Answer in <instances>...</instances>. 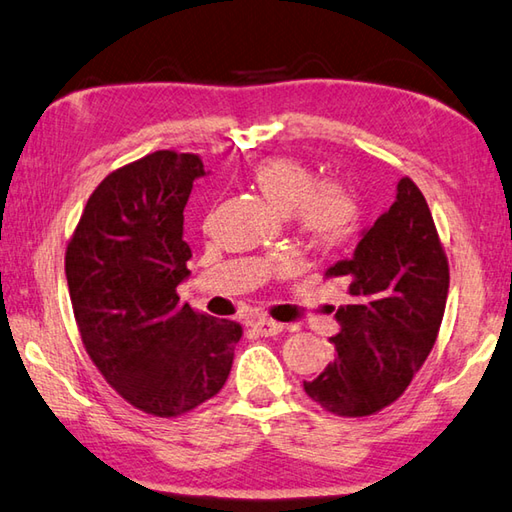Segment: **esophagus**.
Wrapping results in <instances>:
<instances>
[{
	"label": "esophagus",
	"mask_w": 512,
	"mask_h": 512,
	"mask_svg": "<svg viewBox=\"0 0 512 512\" xmlns=\"http://www.w3.org/2000/svg\"><path fill=\"white\" fill-rule=\"evenodd\" d=\"M255 331L259 333V336H277V333H282L284 331V324H280V322H275V320H271V318H257L255 320Z\"/></svg>",
	"instance_id": "1"
}]
</instances>
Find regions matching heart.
Returning <instances> with one entry per match:
<instances>
[{
  "mask_svg": "<svg viewBox=\"0 0 512 512\" xmlns=\"http://www.w3.org/2000/svg\"><path fill=\"white\" fill-rule=\"evenodd\" d=\"M253 183L280 215H293L297 232L311 248L333 250L356 235V197L340 183H315L302 161L291 156L264 159L255 165Z\"/></svg>",
  "mask_w": 512,
  "mask_h": 512,
  "instance_id": "b5f03b06",
  "label": "heart"
}]
</instances>
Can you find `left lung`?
<instances>
[{
  "mask_svg": "<svg viewBox=\"0 0 512 512\" xmlns=\"http://www.w3.org/2000/svg\"><path fill=\"white\" fill-rule=\"evenodd\" d=\"M349 284L351 304L336 311L333 360L304 380V392L338 416H369L401 396L439 336L450 288L448 259L432 212L412 179L374 226L360 232L353 257L324 273Z\"/></svg>",
  "mask_w": 512,
  "mask_h": 512,
  "instance_id": "obj_1",
  "label": "left lung"
}]
</instances>
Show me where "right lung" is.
Returning a JSON list of instances; mask_svg holds the SVG:
<instances>
[{"mask_svg": "<svg viewBox=\"0 0 512 512\" xmlns=\"http://www.w3.org/2000/svg\"><path fill=\"white\" fill-rule=\"evenodd\" d=\"M206 174L197 154L161 150L111 172L91 194L64 271L82 345L107 383L138 410L181 416L228 380L241 327L194 313L183 208Z\"/></svg>", "mask_w": 512, "mask_h": 512, "instance_id": "1", "label": "right lung"}]
</instances>
